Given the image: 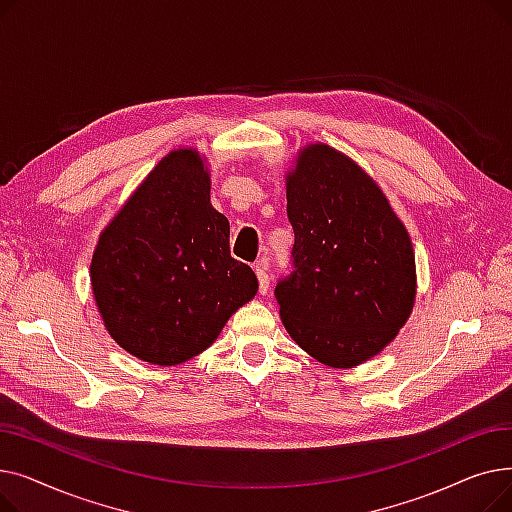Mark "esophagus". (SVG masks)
<instances>
[{
  "instance_id": "obj_1",
  "label": "esophagus",
  "mask_w": 512,
  "mask_h": 512,
  "mask_svg": "<svg viewBox=\"0 0 512 512\" xmlns=\"http://www.w3.org/2000/svg\"><path fill=\"white\" fill-rule=\"evenodd\" d=\"M255 274L259 280V294H267L270 290V276H267V259H261L255 263Z\"/></svg>"
}]
</instances>
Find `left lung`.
Segmentation results:
<instances>
[{
	"mask_svg": "<svg viewBox=\"0 0 512 512\" xmlns=\"http://www.w3.org/2000/svg\"><path fill=\"white\" fill-rule=\"evenodd\" d=\"M286 201L294 272L276 286L282 324L319 363L357 367L384 351L411 317V236L378 182L326 143L297 151Z\"/></svg>",
	"mask_w": 512,
	"mask_h": 512,
	"instance_id": "1",
	"label": "left lung"
}]
</instances>
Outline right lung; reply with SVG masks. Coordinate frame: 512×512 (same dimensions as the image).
<instances>
[{"mask_svg": "<svg viewBox=\"0 0 512 512\" xmlns=\"http://www.w3.org/2000/svg\"><path fill=\"white\" fill-rule=\"evenodd\" d=\"M207 159L178 147L147 174L97 240L91 288L126 353L170 367L197 357L259 288L230 257V224L211 201Z\"/></svg>", "mask_w": 512, "mask_h": 512, "instance_id": "obj_1", "label": "right lung"}]
</instances>
